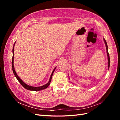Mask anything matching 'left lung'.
Here are the masks:
<instances>
[{
    "mask_svg": "<svg viewBox=\"0 0 120 120\" xmlns=\"http://www.w3.org/2000/svg\"><path fill=\"white\" fill-rule=\"evenodd\" d=\"M104 41H105V44H106V49H107V56H108V68H110V56H109V52H108V45H107V42L106 41V40H105V39H104Z\"/></svg>",
    "mask_w": 120,
    "mask_h": 120,
    "instance_id": "8db88e82",
    "label": "left lung"
}]
</instances>
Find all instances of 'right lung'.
Listing matches in <instances>:
<instances>
[{"label": "right lung", "mask_w": 120, "mask_h": 120, "mask_svg": "<svg viewBox=\"0 0 120 120\" xmlns=\"http://www.w3.org/2000/svg\"><path fill=\"white\" fill-rule=\"evenodd\" d=\"M14 44H15V43H14ZM12 52H13V56H12V71H13V73H14V75H15V77H16V79H17V80L19 81V82L20 83V84H21V85H22V86L23 87H24V88L25 89H26L28 90H33V91H38V90H43V89H46V88H48V87L50 85V82H51L52 78V77L53 73V72H54V70H55L56 68H54V70H53V71H52V75H51V76H50L49 81V82H48V83H46V84H45V85H43V86H38V87H34V86H28V85H26V83H25L19 78V76L17 75L16 73L15 70H14V65H13L14 46H13V49H12Z\"/></svg>", "instance_id": "add662e5"}]
</instances>
